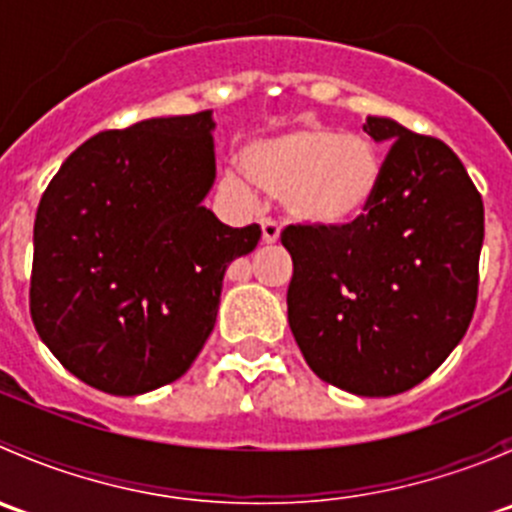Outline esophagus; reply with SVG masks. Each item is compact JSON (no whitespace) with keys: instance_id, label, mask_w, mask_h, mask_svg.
<instances>
[{"instance_id":"obj_1","label":"esophagus","mask_w":512,"mask_h":512,"mask_svg":"<svg viewBox=\"0 0 512 512\" xmlns=\"http://www.w3.org/2000/svg\"><path fill=\"white\" fill-rule=\"evenodd\" d=\"M260 225H262V242H265V245H275V242L280 240V225L270 218H262Z\"/></svg>"}]
</instances>
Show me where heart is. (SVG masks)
<instances>
[{
    "label": "heart",
    "instance_id": "obj_1",
    "mask_svg": "<svg viewBox=\"0 0 512 512\" xmlns=\"http://www.w3.org/2000/svg\"><path fill=\"white\" fill-rule=\"evenodd\" d=\"M242 168L255 185L277 195L292 223L337 230L369 213L384 180L379 148L361 133H342L322 123H302L252 141ZM237 200L252 188L235 173L223 178Z\"/></svg>",
    "mask_w": 512,
    "mask_h": 512
}]
</instances>
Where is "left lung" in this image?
<instances>
[{"mask_svg": "<svg viewBox=\"0 0 512 512\" xmlns=\"http://www.w3.org/2000/svg\"><path fill=\"white\" fill-rule=\"evenodd\" d=\"M364 131L389 146L379 195L347 227H285L287 319L319 379L394 396L431 376L471 324L483 200L438 138L381 116Z\"/></svg>", "mask_w": 512, "mask_h": 512, "instance_id": "left-lung-1", "label": "left lung"}]
</instances>
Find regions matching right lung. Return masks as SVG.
Segmentation results:
<instances>
[{"instance_id":"1","label":"right lung","mask_w":512,"mask_h":512,"mask_svg":"<svg viewBox=\"0 0 512 512\" xmlns=\"http://www.w3.org/2000/svg\"><path fill=\"white\" fill-rule=\"evenodd\" d=\"M213 111L148 118L81 143L41 195L29 309L76 379L138 396L183 376L218 317L227 265L260 225L203 205L215 183Z\"/></svg>"}]
</instances>
